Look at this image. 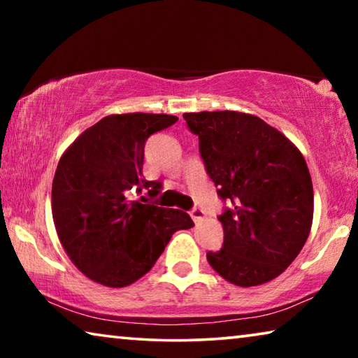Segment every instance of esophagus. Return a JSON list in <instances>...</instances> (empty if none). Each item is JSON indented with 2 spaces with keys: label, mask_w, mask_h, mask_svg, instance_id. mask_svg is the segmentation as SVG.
Returning a JSON list of instances; mask_svg holds the SVG:
<instances>
[{
  "label": "esophagus",
  "mask_w": 358,
  "mask_h": 358,
  "mask_svg": "<svg viewBox=\"0 0 358 358\" xmlns=\"http://www.w3.org/2000/svg\"><path fill=\"white\" fill-rule=\"evenodd\" d=\"M189 215H191V217H192V221L196 222V224H201V222L203 221V211H202L201 208H197V207L192 208Z\"/></svg>",
  "instance_id": "obj_1"
}]
</instances>
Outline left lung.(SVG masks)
Returning <instances> with one entry per match:
<instances>
[{"instance_id":"1","label":"left lung","mask_w":358,"mask_h":358,"mask_svg":"<svg viewBox=\"0 0 358 358\" xmlns=\"http://www.w3.org/2000/svg\"><path fill=\"white\" fill-rule=\"evenodd\" d=\"M217 196L229 207L217 217L224 229L220 251L208 264L241 287L280 276L310 235L314 194L299 148L250 113L217 110L185 113Z\"/></svg>"}]
</instances>
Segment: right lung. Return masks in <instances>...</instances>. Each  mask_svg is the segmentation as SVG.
I'll list each match as a JSON object with an SVG mask.
<instances>
[{"instance_id":"obj_1","label":"right lung","mask_w":358,"mask_h":358,"mask_svg":"<svg viewBox=\"0 0 358 358\" xmlns=\"http://www.w3.org/2000/svg\"><path fill=\"white\" fill-rule=\"evenodd\" d=\"M164 113L108 115L78 136L58 162L52 215L66 254L90 280L124 287L148 273L172 235L194 226L181 210L129 201L156 197L159 181L143 178L147 138L177 123Z\"/></svg>"}]
</instances>
